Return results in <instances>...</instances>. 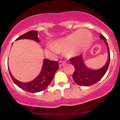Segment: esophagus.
<instances>
[{
    "mask_svg": "<svg viewBox=\"0 0 120 120\" xmlns=\"http://www.w3.org/2000/svg\"><path fill=\"white\" fill-rule=\"evenodd\" d=\"M64 63H65V61H61H61H59V66H61L62 65H63Z\"/></svg>",
    "mask_w": 120,
    "mask_h": 120,
    "instance_id": "34e87169",
    "label": "esophagus"
}]
</instances>
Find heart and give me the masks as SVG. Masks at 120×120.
<instances>
[{
    "instance_id": "b5f03b06",
    "label": "heart",
    "mask_w": 120,
    "mask_h": 120,
    "mask_svg": "<svg viewBox=\"0 0 120 120\" xmlns=\"http://www.w3.org/2000/svg\"><path fill=\"white\" fill-rule=\"evenodd\" d=\"M92 40L91 33L85 29L77 31L63 38L57 40L54 44L49 43L46 46V51L53 54L59 52H66L68 57L78 56L89 47Z\"/></svg>"
}]
</instances>
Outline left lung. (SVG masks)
Masks as SVG:
<instances>
[{"label": "left lung", "mask_w": 120, "mask_h": 120, "mask_svg": "<svg viewBox=\"0 0 120 120\" xmlns=\"http://www.w3.org/2000/svg\"><path fill=\"white\" fill-rule=\"evenodd\" d=\"M100 38L103 40L108 47V59L106 64L103 68L98 70H93L87 67L84 63L82 55L73 57L69 61L75 68L74 72L72 77L74 82L80 86H89L98 82L104 75L108 70L110 62V51L106 38L102 34H100Z\"/></svg>", "instance_id": "obj_1"}]
</instances>
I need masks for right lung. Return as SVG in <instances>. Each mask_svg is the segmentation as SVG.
Wrapping results in <instances>:
<instances>
[{
    "mask_svg": "<svg viewBox=\"0 0 120 120\" xmlns=\"http://www.w3.org/2000/svg\"><path fill=\"white\" fill-rule=\"evenodd\" d=\"M20 39H30L37 42L40 41L39 38L37 37V31H28L20 36L15 40ZM59 68V64L57 61H51L48 59H44L43 67L40 74L33 81L27 83H22L14 79L11 74L9 68L8 69L11 79L15 85L23 90L32 93H35L42 91L48 87L52 80L55 73L58 70Z\"/></svg>",
    "mask_w": 120,
    "mask_h": 120,
    "instance_id": "add662e5",
    "label": "right lung"
}]
</instances>
